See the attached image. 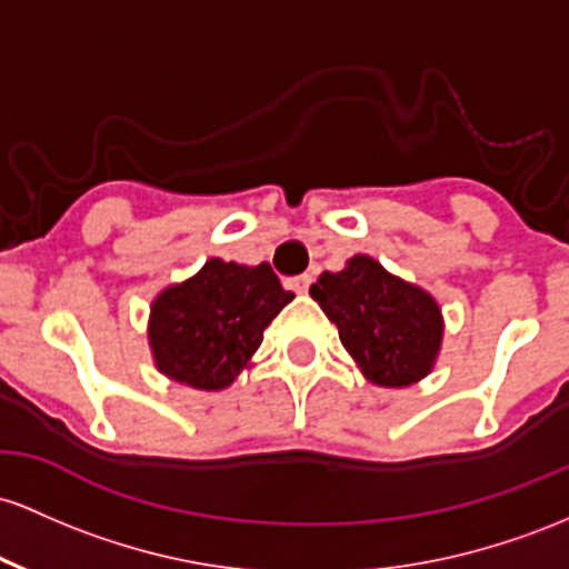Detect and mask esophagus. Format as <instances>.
Wrapping results in <instances>:
<instances>
[{"mask_svg": "<svg viewBox=\"0 0 569 569\" xmlns=\"http://www.w3.org/2000/svg\"><path fill=\"white\" fill-rule=\"evenodd\" d=\"M290 287L298 292V296H306V292H309V287H311V277H309V273H301V277L290 279Z\"/></svg>", "mask_w": 569, "mask_h": 569, "instance_id": "obj_1", "label": "esophagus"}]
</instances>
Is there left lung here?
<instances>
[{
	"instance_id": "left-lung-1",
	"label": "left lung",
	"mask_w": 569,
	"mask_h": 569,
	"mask_svg": "<svg viewBox=\"0 0 569 569\" xmlns=\"http://www.w3.org/2000/svg\"><path fill=\"white\" fill-rule=\"evenodd\" d=\"M309 292L373 385L411 387L436 366L443 341L440 306L379 260L355 254L341 271H325Z\"/></svg>"
}]
</instances>
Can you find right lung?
Returning a JSON list of instances; mask_svg holds the SVG:
<instances>
[{
    "label": "right lung",
    "instance_id": "obj_1",
    "mask_svg": "<svg viewBox=\"0 0 569 569\" xmlns=\"http://www.w3.org/2000/svg\"><path fill=\"white\" fill-rule=\"evenodd\" d=\"M292 298L268 263L207 260L196 277L166 287L150 306L147 338L156 368L193 389L231 387Z\"/></svg>",
    "mask_w": 569,
    "mask_h": 569
}]
</instances>
